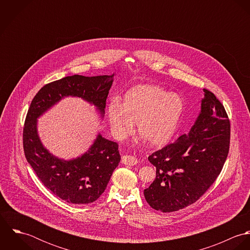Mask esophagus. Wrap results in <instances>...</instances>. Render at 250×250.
Listing matches in <instances>:
<instances>
[{
    "instance_id": "esophagus-1",
    "label": "esophagus",
    "mask_w": 250,
    "mask_h": 250,
    "mask_svg": "<svg viewBox=\"0 0 250 250\" xmlns=\"http://www.w3.org/2000/svg\"><path fill=\"white\" fill-rule=\"evenodd\" d=\"M122 163L127 166H136L138 164V159L132 155H124L121 159Z\"/></svg>"
}]
</instances>
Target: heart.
Listing matches in <instances>:
<instances>
[{"mask_svg":"<svg viewBox=\"0 0 250 250\" xmlns=\"http://www.w3.org/2000/svg\"><path fill=\"white\" fill-rule=\"evenodd\" d=\"M183 102L176 94L163 88L142 84L130 89L121 105L107 107L108 122L115 138H126L137 122L139 134L153 146H163L171 141L178 129Z\"/></svg>","mask_w":250,"mask_h":250,"instance_id":"1","label":"heart"}]
</instances>
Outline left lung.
<instances>
[{
	"mask_svg": "<svg viewBox=\"0 0 250 250\" xmlns=\"http://www.w3.org/2000/svg\"><path fill=\"white\" fill-rule=\"evenodd\" d=\"M201 111L188 134L152 153L156 178L144 189L147 203L170 213L196 202L213 185L226 161L230 121L221 102L203 89Z\"/></svg>",
	"mask_w": 250,
	"mask_h": 250,
	"instance_id": "1",
	"label": "left lung"
}]
</instances>
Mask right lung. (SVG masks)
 I'll use <instances>...</instances> for the list:
<instances>
[{"label":"right lung","instance_id":"add662e5","mask_svg":"<svg viewBox=\"0 0 250 250\" xmlns=\"http://www.w3.org/2000/svg\"><path fill=\"white\" fill-rule=\"evenodd\" d=\"M111 76L73 75L45 84L34 97L23 129L26 159L41 183L61 199L72 204H88L105 191L113 170L120 162L118 144L100 134L89 150L70 161L49 153L37 135V118L66 96H77L105 113Z\"/></svg>","mask_w":250,"mask_h":250}]
</instances>
